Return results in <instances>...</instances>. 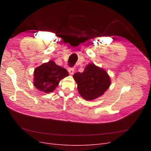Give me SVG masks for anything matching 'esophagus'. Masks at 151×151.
I'll return each instance as SVG.
<instances>
[{
    "mask_svg": "<svg viewBox=\"0 0 151 151\" xmlns=\"http://www.w3.org/2000/svg\"><path fill=\"white\" fill-rule=\"evenodd\" d=\"M68 72L70 75H73L74 73V68H69L68 69Z\"/></svg>",
    "mask_w": 151,
    "mask_h": 151,
    "instance_id": "1",
    "label": "esophagus"
}]
</instances>
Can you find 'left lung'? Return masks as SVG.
<instances>
[{
    "instance_id": "obj_1",
    "label": "left lung",
    "mask_w": 151,
    "mask_h": 151,
    "mask_svg": "<svg viewBox=\"0 0 151 151\" xmlns=\"http://www.w3.org/2000/svg\"><path fill=\"white\" fill-rule=\"evenodd\" d=\"M81 97L91 101L101 96L111 85V79L106 71L94 63L86 65L83 72L73 76Z\"/></svg>"
}]
</instances>
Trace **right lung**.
Returning <instances> with one entry per match:
<instances>
[{"instance_id":"obj_1","label":"right lung","mask_w":151,"mask_h":151,"mask_svg":"<svg viewBox=\"0 0 151 151\" xmlns=\"http://www.w3.org/2000/svg\"><path fill=\"white\" fill-rule=\"evenodd\" d=\"M68 76L65 68L50 60L35 68L33 84L40 91L49 93L56 89L60 80Z\"/></svg>"}]
</instances>
